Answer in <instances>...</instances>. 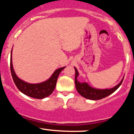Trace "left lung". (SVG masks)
Segmentation results:
<instances>
[{
	"instance_id": "left-lung-1",
	"label": "left lung",
	"mask_w": 134,
	"mask_h": 134,
	"mask_svg": "<svg viewBox=\"0 0 134 134\" xmlns=\"http://www.w3.org/2000/svg\"><path fill=\"white\" fill-rule=\"evenodd\" d=\"M76 70V75H75V85H76V90H77L78 93L80 94L83 97L88 98L90 100H99L102 99L103 98H105L108 97V95H111L113 92H115L121 85L123 82V79L118 85L114 86V88L111 89L107 90H98L95 89L90 87L87 83H81L77 81V77L78 76V72H77L76 68H74Z\"/></svg>"
}]
</instances>
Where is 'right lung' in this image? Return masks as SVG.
I'll return each instance as SVG.
<instances>
[{"label": "right lung", "instance_id": "obj_1", "mask_svg": "<svg viewBox=\"0 0 134 134\" xmlns=\"http://www.w3.org/2000/svg\"><path fill=\"white\" fill-rule=\"evenodd\" d=\"M11 57H12V51H11V55L10 69H11L13 81L18 89L27 96L32 98H39V99H42L48 97L53 93L55 88L57 78L59 76L60 72L65 67H62L56 70L50 78L46 81L39 84H30L23 81L17 77L13 69Z\"/></svg>", "mask_w": 134, "mask_h": 134}]
</instances>
